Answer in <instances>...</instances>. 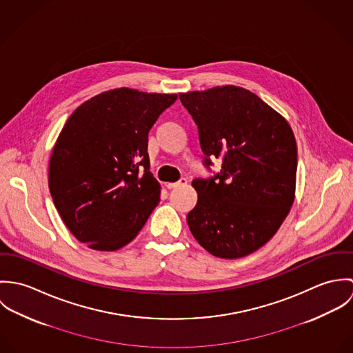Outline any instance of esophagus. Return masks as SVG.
Instances as JSON below:
<instances>
[{"instance_id":"1","label":"esophagus","mask_w":353,"mask_h":353,"mask_svg":"<svg viewBox=\"0 0 353 353\" xmlns=\"http://www.w3.org/2000/svg\"><path fill=\"white\" fill-rule=\"evenodd\" d=\"M188 183V179L186 178H181L178 182L175 183H167V189H176V188H181V186H185Z\"/></svg>"}]
</instances>
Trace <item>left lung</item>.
Wrapping results in <instances>:
<instances>
[{"instance_id":"left-lung-1","label":"left lung","mask_w":353,"mask_h":353,"mask_svg":"<svg viewBox=\"0 0 353 353\" xmlns=\"http://www.w3.org/2000/svg\"><path fill=\"white\" fill-rule=\"evenodd\" d=\"M199 128L209 168L220 171L192 186L199 194L189 228L206 252L235 259L262 248L295 200L298 150L287 119L246 88L213 87L179 94Z\"/></svg>"}]
</instances>
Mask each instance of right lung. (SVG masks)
I'll use <instances>...</instances> for the list:
<instances>
[{
    "label": "right lung",
    "mask_w": 353,
    "mask_h": 353,
    "mask_svg": "<svg viewBox=\"0 0 353 353\" xmlns=\"http://www.w3.org/2000/svg\"><path fill=\"white\" fill-rule=\"evenodd\" d=\"M175 94L117 88L79 105L51 152L49 189L81 243L114 252L132 242L160 201L148 133Z\"/></svg>",
    "instance_id": "add662e5"
}]
</instances>
